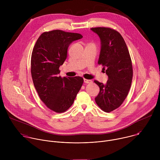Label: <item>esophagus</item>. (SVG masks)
<instances>
[{
  "label": "esophagus",
  "mask_w": 160,
  "mask_h": 160,
  "mask_svg": "<svg viewBox=\"0 0 160 160\" xmlns=\"http://www.w3.org/2000/svg\"><path fill=\"white\" fill-rule=\"evenodd\" d=\"M83 82H84V83H91V82H92V80L84 78V79H83Z\"/></svg>",
  "instance_id": "obj_1"
}]
</instances>
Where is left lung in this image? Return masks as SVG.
I'll list each match as a JSON object with an SVG mask.
<instances>
[{
  "label": "left lung",
  "instance_id": "obj_1",
  "mask_svg": "<svg viewBox=\"0 0 160 160\" xmlns=\"http://www.w3.org/2000/svg\"><path fill=\"white\" fill-rule=\"evenodd\" d=\"M90 30L100 38L98 64L102 65L108 77L106 84L94 80L100 88L95 101L102 111L109 112L120 107L128 94L133 77L132 61L126 43L119 32L105 27Z\"/></svg>",
  "mask_w": 160,
  "mask_h": 160
}]
</instances>
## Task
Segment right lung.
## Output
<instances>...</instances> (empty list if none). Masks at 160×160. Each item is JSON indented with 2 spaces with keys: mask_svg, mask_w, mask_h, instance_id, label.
<instances>
[{
  "mask_svg": "<svg viewBox=\"0 0 160 160\" xmlns=\"http://www.w3.org/2000/svg\"><path fill=\"white\" fill-rule=\"evenodd\" d=\"M83 36L59 30L41 34L33 48L31 73L37 92L52 111L63 112L69 109L83 83V78L61 77L59 68L67 57L70 45Z\"/></svg>",
  "mask_w": 160,
  "mask_h": 160,
  "instance_id": "add662e5",
  "label": "right lung"
}]
</instances>
